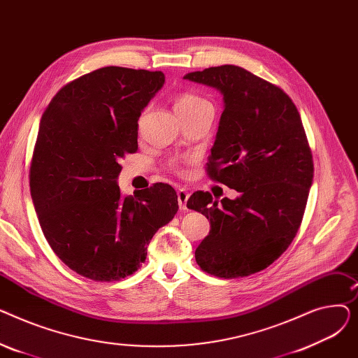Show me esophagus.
I'll return each instance as SVG.
<instances>
[{"instance_id": "1", "label": "esophagus", "mask_w": 358, "mask_h": 358, "mask_svg": "<svg viewBox=\"0 0 358 358\" xmlns=\"http://www.w3.org/2000/svg\"><path fill=\"white\" fill-rule=\"evenodd\" d=\"M177 197H178L180 210H187V201H189L190 194L187 193L185 190H178V192H177Z\"/></svg>"}]
</instances>
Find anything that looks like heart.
Listing matches in <instances>:
<instances>
[{
	"instance_id": "b5f03b06",
	"label": "heart",
	"mask_w": 358,
	"mask_h": 358,
	"mask_svg": "<svg viewBox=\"0 0 358 358\" xmlns=\"http://www.w3.org/2000/svg\"><path fill=\"white\" fill-rule=\"evenodd\" d=\"M206 108H213L210 101L206 100L204 97L199 96L196 92H181L180 96L176 99V111L177 115L181 117L193 116L196 113H200ZM169 168L176 173H181V162L180 161H171Z\"/></svg>"
}]
</instances>
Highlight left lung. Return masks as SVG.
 <instances>
[{
	"label": "left lung",
	"mask_w": 358,
	"mask_h": 358,
	"mask_svg": "<svg viewBox=\"0 0 358 358\" xmlns=\"http://www.w3.org/2000/svg\"><path fill=\"white\" fill-rule=\"evenodd\" d=\"M184 80L222 92L208 174L239 193L219 203L196 192L187 201L210 220L196 261L223 278L258 273L289 248L303 219L313 159L302 119L283 90L241 66H212Z\"/></svg>",
	"instance_id": "1"
}]
</instances>
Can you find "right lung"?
<instances>
[{
	"label": "right lung",
	"mask_w": 358,
	"mask_h": 358,
	"mask_svg": "<svg viewBox=\"0 0 358 358\" xmlns=\"http://www.w3.org/2000/svg\"><path fill=\"white\" fill-rule=\"evenodd\" d=\"M164 83L161 71L100 68L62 87L42 116L29 176L34 210L53 252L94 281L134 274L178 210L171 185L134 196L117 185L120 159L138 150L141 113Z\"/></svg>",
	"instance_id": "1"
}]
</instances>
